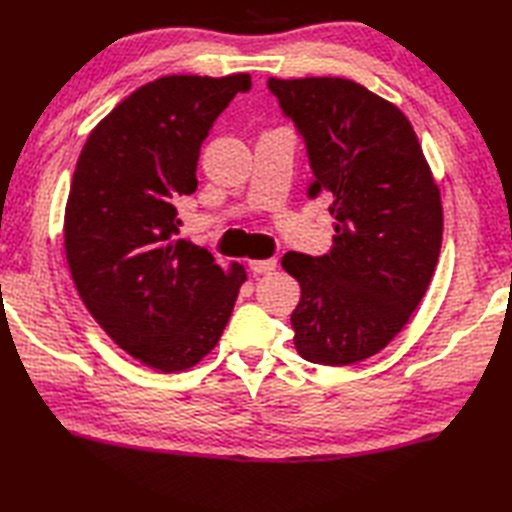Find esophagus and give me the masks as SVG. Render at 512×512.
I'll return each instance as SVG.
<instances>
[{
	"label": "esophagus",
	"instance_id": "1",
	"mask_svg": "<svg viewBox=\"0 0 512 512\" xmlns=\"http://www.w3.org/2000/svg\"><path fill=\"white\" fill-rule=\"evenodd\" d=\"M276 267H278V260H276V258H267V260H252V263H249V269L254 271V276L271 274V271H276Z\"/></svg>",
	"mask_w": 512,
	"mask_h": 512
}]
</instances>
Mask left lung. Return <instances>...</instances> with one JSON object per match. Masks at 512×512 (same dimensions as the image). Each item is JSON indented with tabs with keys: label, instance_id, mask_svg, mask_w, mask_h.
<instances>
[{
	"label": "left lung",
	"instance_id": "obj_1",
	"mask_svg": "<svg viewBox=\"0 0 512 512\" xmlns=\"http://www.w3.org/2000/svg\"><path fill=\"white\" fill-rule=\"evenodd\" d=\"M306 144L313 179L335 217L324 256L289 252L300 282L293 344L306 361L348 366L377 355L410 322L442 243L440 190L405 113L337 76L269 78Z\"/></svg>",
	"mask_w": 512,
	"mask_h": 512
}]
</instances>
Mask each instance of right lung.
<instances>
[{"label":"right lung","mask_w":512,"mask_h":512,"mask_svg":"<svg viewBox=\"0 0 512 512\" xmlns=\"http://www.w3.org/2000/svg\"><path fill=\"white\" fill-rule=\"evenodd\" d=\"M249 87V74L157 78L96 124L76 162L63 223L74 285L113 342L160 372L217 346L247 280L243 265L223 271L175 234L203 140Z\"/></svg>","instance_id":"1"}]
</instances>
